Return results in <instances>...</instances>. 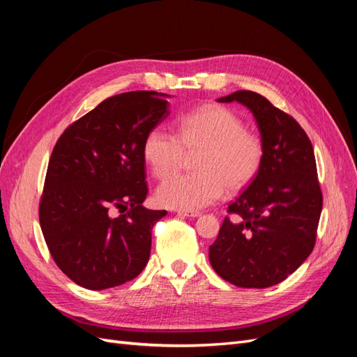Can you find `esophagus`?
I'll return each instance as SVG.
<instances>
[{"instance_id": "1", "label": "esophagus", "mask_w": 357, "mask_h": 357, "mask_svg": "<svg viewBox=\"0 0 357 357\" xmlns=\"http://www.w3.org/2000/svg\"><path fill=\"white\" fill-rule=\"evenodd\" d=\"M178 215H185V218H198V215L201 214L199 211H177Z\"/></svg>"}]
</instances>
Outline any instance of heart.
I'll use <instances>...</instances> for the list:
<instances>
[{"label":"heart","instance_id":"b5f03b06","mask_svg":"<svg viewBox=\"0 0 357 357\" xmlns=\"http://www.w3.org/2000/svg\"><path fill=\"white\" fill-rule=\"evenodd\" d=\"M188 155L196 157V174L172 176ZM143 156L155 177L172 176L160 183L156 201L167 208L193 211L219 199L225 188L238 192L250 185L262 165L264 143L232 110L207 104L180 119L177 135L162 126L150 129Z\"/></svg>","mask_w":357,"mask_h":357}]
</instances>
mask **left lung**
Returning a JSON list of instances; mask_svg holds the SVG:
<instances>
[{
  "label": "left lung",
  "instance_id": "left-lung-1",
  "mask_svg": "<svg viewBox=\"0 0 357 357\" xmlns=\"http://www.w3.org/2000/svg\"><path fill=\"white\" fill-rule=\"evenodd\" d=\"M241 102L256 119L264 160L256 177L234 202L210 264L238 287L264 289L282 283L302 265L316 244L323 197L314 150L304 129L265 96L236 91L218 100Z\"/></svg>",
  "mask_w": 357,
  "mask_h": 357
}]
</instances>
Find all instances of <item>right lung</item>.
Listing matches in <instances>:
<instances>
[{"label":"right lung","mask_w":357,"mask_h":357,"mask_svg":"<svg viewBox=\"0 0 357 357\" xmlns=\"http://www.w3.org/2000/svg\"><path fill=\"white\" fill-rule=\"evenodd\" d=\"M165 96H110L73 122L53 147L40 226L58 268L84 289L131 282L149 261L152 228L167 211L143 207V143L169 114Z\"/></svg>","instance_id":"add662e5"}]
</instances>
